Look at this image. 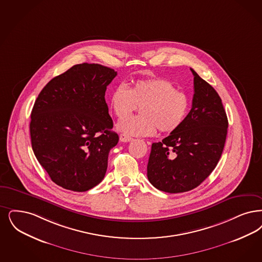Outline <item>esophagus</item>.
Instances as JSON below:
<instances>
[{
    "instance_id": "esophagus-1",
    "label": "esophagus",
    "mask_w": 262,
    "mask_h": 262,
    "mask_svg": "<svg viewBox=\"0 0 262 262\" xmlns=\"http://www.w3.org/2000/svg\"><path fill=\"white\" fill-rule=\"evenodd\" d=\"M120 140L122 142H129L133 140V138L130 136H126L125 134H122V135H120Z\"/></svg>"
}]
</instances>
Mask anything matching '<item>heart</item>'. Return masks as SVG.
Here are the masks:
<instances>
[{"instance_id":"b5f03b06","label":"heart","mask_w":262,"mask_h":262,"mask_svg":"<svg viewBox=\"0 0 262 262\" xmlns=\"http://www.w3.org/2000/svg\"><path fill=\"white\" fill-rule=\"evenodd\" d=\"M140 106L141 115L121 120L117 127L126 136H152L157 130L171 133L178 129L188 114V95L178 91L164 78L141 79L129 88L117 84L110 95V106L119 119L125 118Z\"/></svg>"}]
</instances>
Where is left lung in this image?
Wrapping results in <instances>:
<instances>
[{
    "label": "left lung",
    "instance_id": "1",
    "mask_svg": "<svg viewBox=\"0 0 262 262\" xmlns=\"http://www.w3.org/2000/svg\"><path fill=\"white\" fill-rule=\"evenodd\" d=\"M192 108L178 129L155 142L147 165V178L156 188L182 193L196 188L220 161L228 120L216 91L192 68Z\"/></svg>",
    "mask_w": 262,
    "mask_h": 262
}]
</instances>
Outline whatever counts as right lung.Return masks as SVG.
<instances>
[{"instance_id":"right-lung-1","label":"right lung","mask_w":262,"mask_h":262,"mask_svg":"<svg viewBox=\"0 0 262 262\" xmlns=\"http://www.w3.org/2000/svg\"><path fill=\"white\" fill-rule=\"evenodd\" d=\"M116 76L100 64H77L52 79L35 101L32 149L62 188L84 192L104 178L109 152L119 141L105 101Z\"/></svg>"}]
</instances>
